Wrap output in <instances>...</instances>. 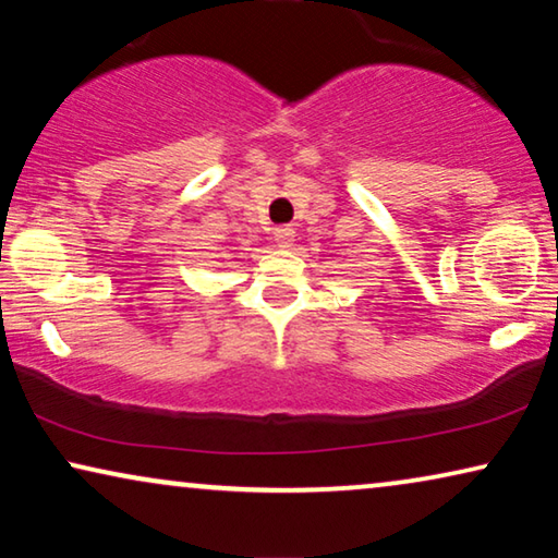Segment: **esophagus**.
<instances>
[{
  "instance_id": "esophagus-1",
  "label": "esophagus",
  "mask_w": 558,
  "mask_h": 558,
  "mask_svg": "<svg viewBox=\"0 0 558 558\" xmlns=\"http://www.w3.org/2000/svg\"><path fill=\"white\" fill-rule=\"evenodd\" d=\"M274 241H277L279 248H289L294 243V228L292 226L274 228Z\"/></svg>"
}]
</instances>
